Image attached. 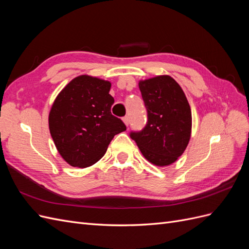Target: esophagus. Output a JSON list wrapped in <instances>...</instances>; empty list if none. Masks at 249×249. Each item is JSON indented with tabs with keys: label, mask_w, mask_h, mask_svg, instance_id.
I'll return each instance as SVG.
<instances>
[{
	"label": "esophagus",
	"mask_w": 249,
	"mask_h": 249,
	"mask_svg": "<svg viewBox=\"0 0 249 249\" xmlns=\"http://www.w3.org/2000/svg\"><path fill=\"white\" fill-rule=\"evenodd\" d=\"M123 122H124V124L127 126V125H129L130 119H129V117H127V116H124V117L123 118Z\"/></svg>",
	"instance_id": "1"
}]
</instances>
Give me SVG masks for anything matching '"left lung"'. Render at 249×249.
<instances>
[{"mask_svg": "<svg viewBox=\"0 0 249 249\" xmlns=\"http://www.w3.org/2000/svg\"><path fill=\"white\" fill-rule=\"evenodd\" d=\"M147 123L132 132L141 154L156 166H168L183 155L191 137L192 115L183 89L168 74L139 81Z\"/></svg>", "mask_w": 249, "mask_h": 249, "instance_id": "obj_1", "label": "left lung"}]
</instances>
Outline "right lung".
Instances as JSON below:
<instances>
[{
	"label": "right lung",
	"mask_w": 249,
	"mask_h": 249,
	"mask_svg": "<svg viewBox=\"0 0 249 249\" xmlns=\"http://www.w3.org/2000/svg\"><path fill=\"white\" fill-rule=\"evenodd\" d=\"M111 83L82 74L59 92L49 114V127L56 148L71 166L85 168L107 152L116 134L126 126L112 115Z\"/></svg>",
	"instance_id": "1"
}]
</instances>
